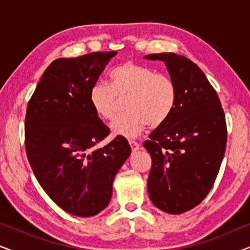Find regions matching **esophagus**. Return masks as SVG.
<instances>
[{"label":"esophagus","mask_w":250,"mask_h":250,"mask_svg":"<svg viewBox=\"0 0 250 250\" xmlns=\"http://www.w3.org/2000/svg\"><path fill=\"white\" fill-rule=\"evenodd\" d=\"M128 143H129V146H131V149L133 150V151H136V150H139V148H140V145H139L138 142L132 141V140H129Z\"/></svg>","instance_id":"1"}]
</instances>
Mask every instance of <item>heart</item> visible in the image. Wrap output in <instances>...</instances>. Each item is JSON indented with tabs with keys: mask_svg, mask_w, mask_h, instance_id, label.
<instances>
[{
	"mask_svg": "<svg viewBox=\"0 0 250 250\" xmlns=\"http://www.w3.org/2000/svg\"><path fill=\"white\" fill-rule=\"evenodd\" d=\"M111 85L95 83L90 90V104L95 114L111 121L117 114L118 98L128 97L122 114L111 123L114 135L136 138L149 124L165 123L176 104V86L168 75L156 73L152 68L125 62L110 71Z\"/></svg>",
	"mask_w": 250,
	"mask_h": 250,
	"instance_id": "obj_1",
	"label": "heart"
}]
</instances>
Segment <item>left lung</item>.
Masks as SVG:
<instances>
[{
    "mask_svg": "<svg viewBox=\"0 0 250 250\" xmlns=\"http://www.w3.org/2000/svg\"><path fill=\"white\" fill-rule=\"evenodd\" d=\"M164 61L176 86L168 119L143 143L152 159L148 193L156 207L182 214L199 205L216 179L227 146V124L216 91L203 70L175 53L148 54Z\"/></svg>",
    "mask_w": 250,
    "mask_h": 250,
    "instance_id": "1",
    "label": "left lung"
}]
</instances>
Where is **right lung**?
<instances>
[{"label":"right lung","mask_w":250,"mask_h":250,"mask_svg":"<svg viewBox=\"0 0 250 250\" xmlns=\"http://www.w3.org/2000/svg\"><path fill=\"white\" fill-rule=\"evenodd\" d=\"M116 54L54 60L27 105L25 146L35 177L58 206L80 217L108 206L116 174L131 155L123 136L93 149L110 129L92 108L90 90Z\"/></svg>","instance_id":"right-lung-1"}]
</instances>
